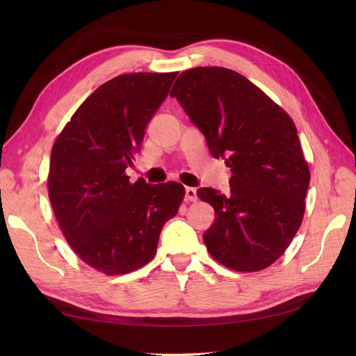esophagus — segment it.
Masks as SVG:
<instances>
[{
    "label": "esophagus",
    "mask_w": 356,
    "mask_h": 356,
    "mask_svg": "<svg viewBox=\"0 0 356 356\" xmlns=\"http://www.w3.org/2000/svg\"><path fill=\"white\" fill-rule=\"evenodd\" d=\"M185 200L186 202H195L197 200V191L193 186H186L185 188Z\"/></svg>",
    "instance_id": "1"
}]
</instances>
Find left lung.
I'll use <instances>...</instances> for the list:
<instances>
[{
    "instance_id": "1",
    "label": "left lung",
    "mask_w": 356,
    "mask_h": 356,
    "mask_svg": "<svg viewBox=\"0 0 356 356\" xmlns=\"http://www.w3.org/2000/svg\"><path fill=\"white\" fill-rule=\"evenodd\" d=\"M171 96L232 174L228 194L197 190L216 211L203 234L209 254L234 270L268 268L291 245L305 214L311 174L295 124L243 74L223 67L180 73Z\"/></svg>"
}]
</instances>
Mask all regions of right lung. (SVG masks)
I'll list each match as a JSON object with an SVG mask.
<instances>
[{"label":"right lung","instance_id":"add662e5","mask_svg":"<svg viewBox=\"0 0 356 356\" xmlns=\"http://www.w3.org/2000/svg\"><path fill=\"white\" fill-rule=\"evenodd\" d=\"M176 76L131 73L105 82L53 145V213L79 259L107 275L128 274L153 259L163 225L184 200V185L130 184L125 174Z\"/></svg>","mask_w":356,"mask_h":356}]
</instances>
